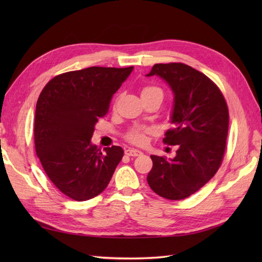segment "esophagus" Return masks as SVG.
I'll return each mask as SVG.
<instances>
[{"mask_svg":"<svg viewBox=\"0 0 262 262\" xmlns=\"http://www.w3.org/2000/svg\"><path fill=\"white\" fill-rule=\"evenodd\" d=\"M125 154L128 155V157H140L143 153L140 151V149H135V148H127L125 149Z\"/></svg>","mask_w":262,"mask_h":262,"instance_id":"obj_1","label":"esophagus"}]
</instances>
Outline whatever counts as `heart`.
<instances>
[{"mask_svg":"<svg viewBox=\"0 0 262 262\" xmlns=\"http://www.w3.org/2000/svg\"><path fill=\"white\" fill-rule=\"evenodd\" d=\"M152 92H161V90L158 88H154V86H147V88L143 89L142 94L152 93ZM144 133H145V130L144 129H141V128H136V129H133L132 132H129V134L127 135V140L134 144H142L144 142V140H145Z\"/></svg>","mask_w":262,"mask_h":262,"instance_id":"obj_1","label":"heart"}]
</instances>
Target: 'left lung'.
<instances>
[{
    "instance_id": "obj_1",
    "label": "left lung",
    "mask_w": 262,
    "mask_h": 262,
    "mask_svg": "<svg viewBox=\"0 0 262 262\" xmlns=\"http://www.w3.org/2000/svg\"><path fill=\"white\" fill-rule=\"evenodd\" d=\"M161 77L173 93L163 142L178 145L176 157L151 155L147 183L159 196L179 200L205 186L219 170L229 132L223 94L205 74L182 63L155 64L146 76Z\"/></svg>"
}]
</instances>
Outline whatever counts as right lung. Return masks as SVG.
<instances>
[{
    "label": "right lung",
    "mask_w": 262,
    "mask_h": 262,
    "mask_svg": "<svg viewBox=\"0 0 262 262\" xmlns=\"http://www.w3.org/2000/svg\"><path fill=\"white\" fill-rule=\"evenodd\" d=\"M134 70L88 68L55 76L38 98L36 153L49 179L66 196L84 202L101 193L124 155L120 146L101 152L94 126L108 113L116 91Z\"/></svg>",
    "instance_id": "1"
}]
</instances>
